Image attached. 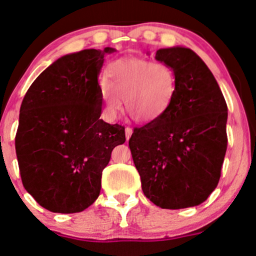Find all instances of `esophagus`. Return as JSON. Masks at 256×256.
I'll return each instance as SVG.
<instances>
[{
	"instance_id": "esophagus-1",
	"label": "esophagus",
	"mask_w": 256,
	"mask_h": 256,
	"mask_svg": "<svg viewBox=\"0 0 256 256\" xmlns=\"http://www.w3.org/2000/svg\"><path fill=\"white\" fill-rule=\"evenodd\" d=\"M131 134H132V128H125V137H126V140H130V137H131Z\"/></svg>"
}]
</instances>
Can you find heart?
Segmentation results:
<instances>
[{
    "mask_svg": "<svg viewBox=\"0 0 256 256\" xmlns=\"http://www.w3.org/2000/svg\"><path fill=\"white\" fill-rule=\"evenodd\" d=\"M178 88V76L166 62L146 58H120L106 68V81L100 82L104 113L114 118L124 101L128 114L146 124L167 112Z\"/></svg>",
    "mask_w": 256,
    "mask_h": 256,
    "instance_id": "heart-1",
    "label": "heart"
}]
</instances>
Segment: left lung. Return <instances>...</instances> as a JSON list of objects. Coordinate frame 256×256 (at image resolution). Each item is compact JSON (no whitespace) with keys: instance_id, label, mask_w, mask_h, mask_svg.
I'll return each instance as SVG.
<instances>
[{"instance_id":"8db88e82","label":"left lung","mask_w":256,"mask_h":256,"mask_svg":"<svg viewBox=\"0 0 256 256\" xmlns=\"http://www.w3.org/2000/svg\"><path fill=\"white\" fill-rule=\"evenodd\" d=\"M155 58L173 66L176 93L164 114L134 128L128 146L150 202L170 210L192 208L204 202L220 182L228 146V106L196 52L161 48Z\"/></svg>"}]
</instances>
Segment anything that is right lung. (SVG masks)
Wrapping results in <instances>:
<instances>
[{
	"instance_id": "obj_1",
	"label": "right lung",
	"mask_w": 256,
	"mask_h": 256,
	"mask_svg": "<svg viewBox=\"0 0 256 256\" xmlns=\"http://www.w3.org/2000/svg\"><path fill=\"white\" fill-rule=\"evenodd\" d=\"M113 51L60 57L24 95L15 150L24 190L46 210L75 214L93 204L112 150L125 143L124 126L100 119L98 76L104 54Z\"/></svg>"
}]
</instances>
